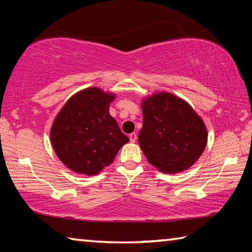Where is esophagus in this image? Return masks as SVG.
Returning a JSON list of instances; mask_svg holds the SVG:
<instances>
[{
    "label": "esophagus",
    "mask_w": 252,
    "mask_h": 252,
    "mask_svg": "<svg viewBox=\"0 0 252 252\" xmlns=\"http://www.w3.org/2000/svg\"><path fill=\"white\" fill-rule=\"evenodd\" d=\"M129 139H130L131 142H135L136 141V134L135 133H131L129 135Z\"/></svg>",
    "instance_id": "34e87169"
}]
</instances>
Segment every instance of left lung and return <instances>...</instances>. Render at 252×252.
Returning a JSON list of instances; mask_svg holds the SVG:
<instances>
[{
	"instance_id": "1",
	"label": "left lung",
	"mask_w": 252,
	"mask_h": 252,
	"mask_svg": "<svg viewBox=\"0 0 252 252\" xmlns=\"http://www.w3.org/2000/svg\"><path fill=\"white\" fill-rule=\"evenodd\" d=\"M143 126L140 148L160 172L176 174L198 161L208 142L202 118L186 100L162 91L141 100Z\"/></svg>"
}]
</instances>
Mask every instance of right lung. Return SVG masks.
<instances>
[{"label": "right lung", "instance_id": "add662e5", "mask_svg": "<svg viewBox=\"0 0 252 252\" xmlns=\"http://www.w3.org/2000/svg\"><path fill=\"white\" fill-rule=\"evenodd\" d=\"M116 94L97 87L74 93L55 117L50 141L60 161L71 171L95 176L112 163L129 142L109 112Z\"/></svg>", "mask_w": 252, "mask_h": 252}]
</instances>
